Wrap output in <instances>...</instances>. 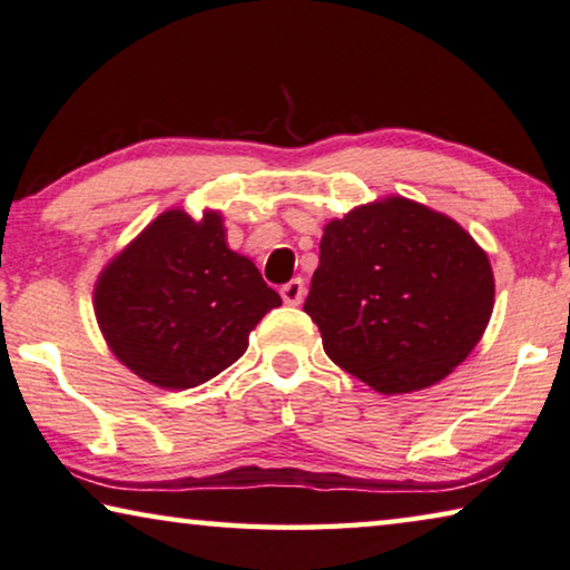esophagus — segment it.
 I'll return each instance as SVG.
<instances>
[{"label": "esophagus", "mask_w": 570, "mask_h": 570, "mask_svg": "<svg viewBox=\"0 0 570 570\" xmlns=\"http://www.w3.org/2000/svg\"><path fill=\"white\" fill-rule=\"evenodd\" d=\"M279 295H283V301L287 305H301L305 297V283L301 277H293L291 283H285L283 287H279Z\"/></svg>", "instance_id": "esophagus-1"}]
</instances>
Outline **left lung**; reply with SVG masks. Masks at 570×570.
I'll use <instances>...</instances> for the list:
<instances>
[{
  "label": "left lung",
  "mask_w": 570,
  "mask_h": 570,
  "mask_svg": "<svg viewBox=\"0 0 570 570\" xmlns=\"http://www.w3.org/2000/svg\"><path fill=\"white\" fill-rule=\"evenodd\" d=\"M495 279L460 224L391 197L333 219L303 311L333 363L381 394L442 381L488 328Z\"/></svg>",
  "instance_id": "8db88e82"
}]
</instances>
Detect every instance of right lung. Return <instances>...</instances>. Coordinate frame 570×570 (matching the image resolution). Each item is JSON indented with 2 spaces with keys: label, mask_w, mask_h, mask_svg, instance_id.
Segmentation results:
<instances>
[{
  "label": "right lung",
  "mask_w": 570,
  "mask_h": 570,
  "mask_svg": "<svg viewBox=\"0 0 570 570\" xmlns=\"http://www.w3.org/2000/svg\"><path fill=\"white\" fill-rule=\"evenodd\" d=\"M277 305L252 259L227 247L217 212L202 222L164 212L96 285V318L110 351L161 389L199 386L232 366Z\"/></svg>",
  "instance_id": "obj_1"
}]
</instances>
